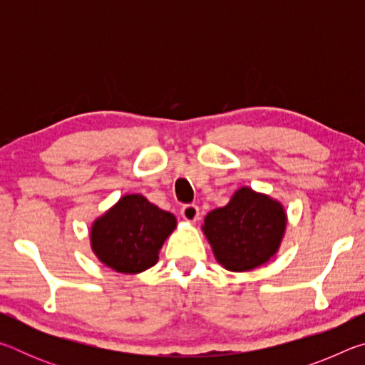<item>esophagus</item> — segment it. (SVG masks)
<instances>
[{
	"mask_svg": "<svg viewBox=\"0 0 365 365\" xmlns=\"http://www.w3.org/2000/svg\"><path fill=\"white\" fill-rule=\"evenodd\" d=\"M180 212H182V217L187 222H196L200 219V207L196 205H185Z\"/></svg>",
	"mask_w": 365,
	"mask_h": 365,
	"instance_id": "obj_1",
	"label": "esophagus"
}]
</instances>
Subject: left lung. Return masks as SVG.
<instances>
[{"label":"left lung","instance_id":"obj_1","mask_svg":"<svg viewBox=\"0 0 365 365\" xmlns=\"http://www.w3.org/2000/svg\"><path fill=\"white\" fill-rule=\"evenodd\" d=\"M285 228L287 212L279 201L243 187L227 206L206 215L202 232L222 267L246 272L279 251Z\"/></svg>","mask_w":365,"mask_h":365}]
</instances>
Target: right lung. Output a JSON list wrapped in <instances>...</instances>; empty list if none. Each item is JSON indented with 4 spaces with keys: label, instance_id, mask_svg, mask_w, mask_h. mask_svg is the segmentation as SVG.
<instances>
[{
    "label": "right lung",
    "instance_id": "1",
    "mask_svg": "<svg viewBox=\"0 0 365 365\" xmlns=\"http://www.w3.org/2000/svg\"><path fill=\"white\" fill-rule=\"evenodd\" d=\"M175 227L174 214L141 195H125L93 222L91 250L113 270L140 274L158 262L159 250Z\"/></svg>",
    "mask_w": 365,
    "mask_h": 365
}]
</instances>
